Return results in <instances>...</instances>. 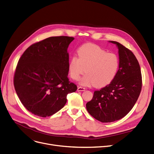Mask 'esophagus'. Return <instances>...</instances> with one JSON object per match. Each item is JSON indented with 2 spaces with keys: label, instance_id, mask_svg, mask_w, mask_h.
Wrapping results in <instances>:
<instances>
[{
  "label": "esophagus",
  "instance_id": "obj_1",
  "mask_svg": "<svg viewBox=\"0 0 154 154\" xmlns=\"http://www.w3.org/2000/svg\"><path fill=\"white\" fill-rule=\"evenodd\" d=\"M77 91H85V88H83V87L79 86L78 88H77Z\"/></svg>",
  "mask_w": 154,
  "mask_h": 154
}]
</instances>
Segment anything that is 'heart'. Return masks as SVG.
<instances>
[{
	"instance_id": "obj_1",
	"label": "heart",
	"mask_w": 154,
	"mask_h": 154,
	"mask_svg": "<svg viewBox=\"0 0 154 154\" xmlns=\"http://www.w3.org/2000/svg\"><path fill=\"white\" fill-rule=\"evenodd\" d=\"M78 58L73 57L69 62V71L72 79L77 81L85 72L81 79L83 85L92 84L102 88L110 84L116 77L119 67L118 56L93 44L82 45L77 51Z\"/></svg>"
}]
</instances>
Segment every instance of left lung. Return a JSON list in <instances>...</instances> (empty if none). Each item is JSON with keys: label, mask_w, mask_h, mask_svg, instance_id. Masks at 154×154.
<instances>
[{"label": "left lung", "mask_w": 154, "mask_h": 154, "mask_svg": "<svg viewBox=\"0 0 154 154\" xmlns=\"http://www.w3.org/2000/svg\"><path fill=\"white\" fill-rule=\"evenodd\" d=\"M119 67L113 81L101 89L95 91L86 104L89 114L98 121L109 123L125 116L140 96L142 86L141 70L133 52L117 42Z\"/></svg>", "instance_id": "obj_1"}]
</instances>
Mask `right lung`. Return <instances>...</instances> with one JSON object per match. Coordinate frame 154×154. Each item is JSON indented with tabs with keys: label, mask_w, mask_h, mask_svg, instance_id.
Masks as SVG:
<instances>
[{
	"label": "right lung",
	"mask_w": 154,
	"mask_h": 154,
	"mask_svg": "<svg viewBox=\"0 0 154 154\" xmlns=\"http://www.w3.org/2000/svg\"><path fill=\"white\" fill-rule=\"evenodd\" d=\"M74 39L53 36L31 45L19 58L14 75V85L20 101L32 114L50 116L66 103L69 93L77 85L68 78L67 48Z\"/></svg>",
	"instance_id": "add662e5"
}]
</instances>
